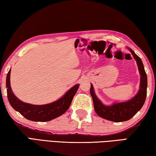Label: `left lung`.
<instances>
[{
	"instance_id": "8db88e82",
	"label": "left lung",
	"mask_w": 156,
	"mask_h": 156,
	"mask_svg": "<svg viewBox=\"0 0 156 156\" xmlns=\"http://www.w3.org/2000/svg\"><path fill=\"white\" fill-rule=\"evenodd\" d=\"M128 49L136 60L140 74V89L138 94L133 98L126 102H118L110 106H105L98 98L96 95L94 93V87L92 84H91L90 94L93 98L95 112L100 117L115 122L130 120L134 115L136 114L138 111L141 109L147 97V76L145 72L143 63L140 58L137 56L133 50L129 48Z\"/></svg>"
}]
</instances>
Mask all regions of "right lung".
<instances>
[{"mask_svg":"<svg viewBox=\"0 0 156 156\" xmlns=\"http://www.w3.org/2000/svg\"><path fill=\"white\" fill-rule=\"evenodd\" d=\"M9 69L6 78V87L7 98L9 104L14 109L19 112L26 119L36 122H47L50 121L67 112L69 107L73 96L78 89L80 84H76L71 88L61 98L51 103L43 105H34L23 102L13 94L10 85Z\"/></svg>","mask_w":156,"mask_h":156,"instance_id":"add662e5","label":"right lung"}]
</instances>
